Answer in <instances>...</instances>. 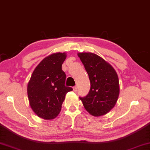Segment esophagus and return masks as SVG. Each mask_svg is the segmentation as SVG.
Masks as SVG:
<instances>
[{"label":"esophagus","instance_id":"34e87169","mask_svg":"<svg viewBox=\"0 0 150 150\" xmlns=\"http://www.w3.org/2000/svg\"><path fill=\"white\" fill-rule=\"evenodd\" d=\"M73 90L74 91H77V86H74L73 87Z\"/></svg>","mask_w":150,"mask_h":150}]
</instances>
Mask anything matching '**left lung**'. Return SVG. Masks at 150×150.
<instances>
[{"instance_id":"1","label":"left lung","mask_w":150,"mask_h":150,"mask_svg":"<svg viewBox=\"0 0 150 150\" xmlns=\"http://www.w3.org/2000/svg\"><path fill=\"white\" fill-rule=\"evenodd\" d=\"M78 55L91 82L88 94L85 97H80L84 107L94 116L107 114L116 105L120 91L116 71L96 54L80 53Z\"/></svg>"}]
</instances>
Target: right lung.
Listing matches in <instances>:
<instances>
[{
    "label": "right lung",
    "instance_id": "1",
    "mask_svg": "<svg viewBox=\"0 0 150 150\" xmlns=\"http://www.w3.org/2000/svg\"><path fill=\"white\" fill-rule=\"evenodd\" d=\"M66 54L57 53L45 57L31 76L28 84V95L33 111L46 120L59 114L66 93L72 88L65 85L66 75L62 66Z\"/></svg>",
    "mask_w": 150,
    "mask_h": 150
}]
</instances>
